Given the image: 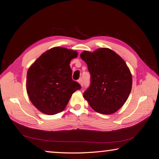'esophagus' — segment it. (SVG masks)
<instances>
[{
	"instance_id": "esophagus-1",
	"label": "esophagus",
	"mask_w": 159,
	"mask_h": 159,
	"mask_svg": "<svg viewBox=\"0 0 159 159\" xmlns=\"http://www.w3.org/2000/svg\"><path fill=\"white\" fill-rule=\"evenodd\" d=\"M78 82H79V83L80 84V85L83 86V79H80L79 80H78Z\"/></svg>"
}]
</instances>
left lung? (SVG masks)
Here are the masks:
<instances>
[{"instance_id":"8db88e82","label":"left lung","mask_w":159,"mask_h":159,"mask_svg":"<svg viewBox=\"0 0 159 159\" xmlns=\"http://www.w3.org/2000/svg\"><path fill=\"white\" fill-rule=\"evenodd\" d=\"M80 58L91 75L84 98L96 112H116L125 104L132 89V74L125 62L116 52L104 48L93 52L83 51Z\"/></svg>"}]
</instances>
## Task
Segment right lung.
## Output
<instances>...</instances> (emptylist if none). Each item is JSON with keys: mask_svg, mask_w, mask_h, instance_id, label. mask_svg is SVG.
<instances>
[{"mask_svg": "<svg viewBox=\"0 0 159 159\" xmlns=\"http://www.w3.org/2000/svg\"><path fill=\"white\" fill-rule=\"evenodd\" d=\"M76 51L55 47L40 56L27 71L26 89L32 104L42 113L54 115L65 110L80 85L71 79L70 66Z\"/></svg>", "mask_w": 159, "mask_h": 159, "instance_id": "add662e5", "label": "right lung"}]
</instances>
